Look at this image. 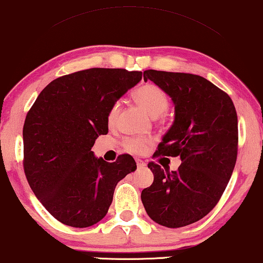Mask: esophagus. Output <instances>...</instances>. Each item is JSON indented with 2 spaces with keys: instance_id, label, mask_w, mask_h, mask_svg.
<instances>
[{
  "instance_id": "esophagus-1",
  "label": "esophagus",
  "mask_w": 263,
  "mask_h": 263,
  "mask_svg": "<svg viewBox=\"0 0 263 263\" xmlns=\"http://www.w3.org/2000/svg\"><path fill=\"white\" fill-rule=\"evenodd\" d=\"M136 162H137V167L138 168H143L145 166V162L141 160V159H136Z\"/></svg>"
}]
</instances>
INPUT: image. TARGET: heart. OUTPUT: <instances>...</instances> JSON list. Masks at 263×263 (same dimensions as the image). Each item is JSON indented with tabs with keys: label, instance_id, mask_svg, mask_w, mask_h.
Here are the masks:
<instances>
[{
	"label": "heart",
	"instance_id": "1",
	"mask_svg": "<svg viewBox=\"0 0 263 263\" xmlns=\"http://www.w3.org/2000/svg\"><path fill=\"white\" fill-rule=\"evenodd\" d=\"M135 98L143 108L153 116H159L168 108V96L160 86L155 84H144L135 91ZM120 111V102H115L109 109L107 121L109 126H114ZM152 143L147 137H126L122 145L126 151L134 154H142L147 151Z\"/></svg>",
	"mask_w": 263,
	"mask_h": 263
}]
</instances>
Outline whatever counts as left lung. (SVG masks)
<instances>
[{
    "label": "left lung",
    "mask_w": 263,
    "mask_h": 263,
    "mask_svg": "<svg viewBox=\"0 0 263 263\" xmlns=\"http://www.w3.org/2000/svg\"><path fill=\"white\" fill-rule=\"evenodd\" d=\"M175 103V122L153 158L179 156L178 170L151 161L154 174L141 199L149 217L168 228L201 220L217 205L238 155V116L224 91L199 75L145 70Z\"/></svg>",
    "instance_id": "8db88e82"
}]
</instances>
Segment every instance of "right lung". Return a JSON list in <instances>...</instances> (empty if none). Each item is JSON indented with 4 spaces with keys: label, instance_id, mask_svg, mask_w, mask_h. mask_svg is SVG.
Here are the masks:
<instances>
[{
    "label": "right lung",
    "instance_id": "1",
    "mask_svg": "<svg viewBox=\"0 0 263 263\" xmlns=\"http://www.w3.org/2000/svg\"><path fill=\"white\" fill-rule=\"evenodd\" d=\"M141 71L92 68L53 80L30 108L23 127V166L46 210L85 228L107 215L116 184L137 168L128 154L108 162L91 151L108 134L111 105L137 85Z\"/></svg>",
    "mask_w": 263,
    "mask_h": 263
}]
</instances>
